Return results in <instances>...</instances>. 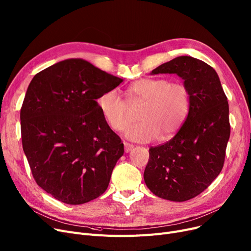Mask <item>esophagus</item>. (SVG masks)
Listing matches in <instances>:
<instances>
[{
	"label": "esophagus",
	"instance_id": "obj_1",
	"mask_svg": "<svg viewBox=\"0 0 251 251\" xmlns=\"http://www.w3.org/2000/svg\"><path fill=\"white\" fill-rule=\"evenodd\" d=\"M134 148L133 145H130L128 143H124V149H125V152H129L132 149Z\"/></svg>",
	"mask_w": 251,
	"mask_h": 251
}]
</instances>
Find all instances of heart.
<instances>
[{"label":"heart","mask_w":251,"mask_h":251,"mask_svg":"<svg viewBox=\"0 0 251 251\" xmlns=\"http://www.w3.org/2000/svg\"><path fill=\"white\" fill-rule=\"evenodd\" d=\"M128 102H144L138 113V123L125 129V137L149 143L158 136L162 140L174 136L189 114L191 97L188 87L180 82H169L165 78H145L128 87ZM97 105L104 120L116 131L123 130L130 120L128 103L117 89L103 92Z\"/></svg>","instance_id":"1"}]
</instances>
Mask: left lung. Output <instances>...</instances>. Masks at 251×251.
I'll return each mask as SVG.
<instances>
[{
    "mask_svg": "<svg viewBox=\"0 0 251 251\" xmlns=\"http://www.w3.org/2000/svg\"><path fill=\"white\" fill-rule=\"evenodd\" d=\"M176 74L190 91L186 121L166 144L150 149L144 178L159 198L190 200L208 188L223 169L230 138L228 103L219 75L204 61L178 56L151 75Z\"/></svg>",
    "mask_w": 251,
    "mask_h": 251,
    "instance_id": "8db88e82",
    "label": "left lung"
}]
</instances>
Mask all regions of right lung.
<instances>
[{
    "mask_svg": "<svg viewBox=\"0 0 251 251\" xmlns=\"http://www.w3.org/2000/svg\"><path fill=\"white\" fill-rule=\"evenodd\" d=\"M123 82L81 58L59 61L30 81L20 111L24 151L38 186L79 205L102 195L124 145L96 100Z\"/></svg>",
    "mask_w": 251,
    "mask_h": 251,
    "instance_id": "right-lung-1",
    "label": "right lung"
}]
</instances>
